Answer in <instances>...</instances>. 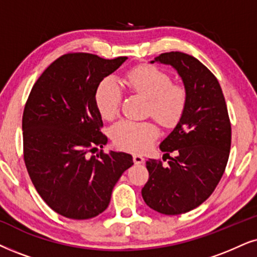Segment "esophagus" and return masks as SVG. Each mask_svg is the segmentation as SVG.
<instances>
[{"instance_id":"1","label":"esophagus","mask_w":257,"mask_h":257,"mask_svg":"<svg viewBox=\"0 0 257 257\" xmlns=\"http://www.w3.org/2000/svg\"><path fill=\"white\" fill-rule=\"evenodd\" d=\"M133 160H134L135 165H141L145 162V158L141 157V155H139V154H135L134 157H133Z\"/></svg>"}]
</instances>
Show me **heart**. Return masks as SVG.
<instances>
[{
	"instance_id": "1",
	"label": "heart",
	"mask_w": 257,
	"mask_h": 257,
	"mask_svg": "<svg viewBox=\"0 0 257 257\" xmlns=\"http://www.w3.org/2000/svg\"><path fill=\"white\" fill-rule=\"evenodd\" d=\"M129 86L149 100L148 112L164 125L179 122L186 108L187 93L180 85H173L171 77L153 66H139L126 76ZM122 89L115 78H105L97 87L96 105L103 118L112 119L118 113ZM159 135L153 122L121 119L110 129L113 144L129 152H144Z\"/></svg>"
}]
</instances>
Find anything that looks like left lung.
I'll return each instance as SVG.
<instances>
[{
    "label": "left lung",
    "instance_id": "obj_1",
    "mask_svg": "<svg viewBox=\"0 0 257 257\" xmlns=\"http://www.w3.org/2000/svg\"><path fill=\"white\" fill-rule=\"evenodd\" d=\"M170 65L187 93L185 111L171 134L160 144L170 158L167 166L149 160V179L141 193L151 209L180 215L196 209L215 191L228 164L231 125L217 78L199 60L183 52L162 53L151 61ZM170 157V155H168Z\"/></svg>",
    "mask_w": 257,
    "mask_h": 257
}]
</instances>
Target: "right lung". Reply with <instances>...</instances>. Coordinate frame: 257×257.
Returning <instances> with one entry per match:
<instances>
[{"label":"right lung","instance_id":"1","mask_svg":"<svg viewBox=\"0 0 257 257\" xmlns=\"http://www.w3.org/2000/svg\"><path fill=\"white\" fill-rule=\"evenodd\" d=\"M126 59L65 54L44 71L29 93L22 116L26 167L45 203L66 218L102 213L113 186L134 164L123 152L86 154L108 142L99 131L97 87Z\"/></svg>","mask_w":257,"mask_h":257}]
</instances>
